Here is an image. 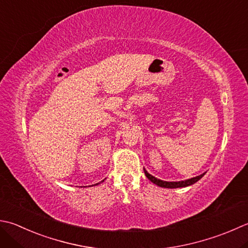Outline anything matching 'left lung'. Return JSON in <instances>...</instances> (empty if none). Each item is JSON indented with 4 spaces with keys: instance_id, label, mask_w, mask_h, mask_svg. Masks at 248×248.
<instances>
[{
    "instance_id": "left-lung-1",
    "label": "left lung",
    "mask_w": 248,
    "mask_h": 248,
    "mask_svg": "<svg viewBox=\"0 0 248 248\" xmlns=\"http://www.w3.org/2000/svg\"><path fill=\"white\" fill-rule=\"evenodd\" d=\"M144 173L150 182L156 184V185L159 187H164V188H179V187L190 186V185H192V184L197 183L199 179H201L203 177V175H204V174H201V175L192 177L190 179H186V181H182V182H164V181H161V179H158L155 176H153L152 174H149L145 169H144Z\"/></svg>"
}]
</instances>
